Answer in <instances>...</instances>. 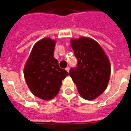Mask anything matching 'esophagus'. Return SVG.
Instances as JSON below:
<instances>
[{
  "label": "esophagus",
  "instance_id": "34e87169",
  "mask_svg": "<svg viewBox=\"0 0 131 131\" xmlns=\"http://www.w3.org/2000/svg\"><path fill=\"white\" fill-rule=\"evenodd\" d=\"M69 69H70V68H69V67H67L66 68V70L67 71V72H69Z\"/></svg>",
  "mask_w": 131,
  "mask_h": 131
}]
</instances>
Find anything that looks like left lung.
I'll return each mask as SVG.
<instances>
[{
	"instance_id": "obj_1",
	"label": "left lung",
	"mask_w": 131,
	"mask_h": 131,
	"mask_svg": "<svg viewBox=\"0 0 131 131\" xmlns=\"http://www.w3.org/2000/svg\"><path fill=\"white\" fill-rule=\"evenodd\" d=\"M70 43L78 64L70 69L69 75L83 98L95 100L106 90L110 81L109 58L100 44L91 38L71 39Z\"/></svg>"
}]
</instances>
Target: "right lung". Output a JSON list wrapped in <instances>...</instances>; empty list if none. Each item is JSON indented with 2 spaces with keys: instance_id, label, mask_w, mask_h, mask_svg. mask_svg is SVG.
Segmentation results:
<instances>
[{
  "instance_id": "right-lung-1",
  "label": "right lung",
  "mask_w": 131,
  "mask_h": 131,
  "mask_svg": "<svg viewBox=\"0 0 131 131\" xmlns=\"http://www.w3.org/2000/svg\"><path fill=\"white\" fill-rule=\"evenodd\" d=\"M56 41L44 38L35 44L24 69V79L35 96L50 100L57 95L62 81L69 75L54 57Z\"/></svg>"
}]
</instances>
